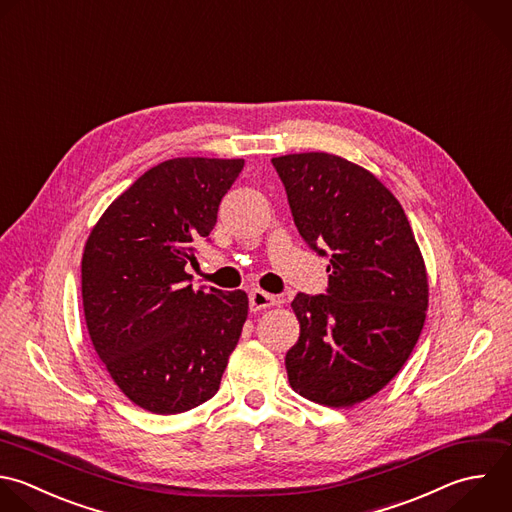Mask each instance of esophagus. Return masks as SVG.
<instances>
[{"label": "esophagus", "instance_id": "esophagus-1", "mask_svg": "<svg viewBox=\"0 0 512 512\" xmlns=\"http://www.w3.org/2000/svg\"><path fill=\"white\" fill-rule=\"evenodd\" d=\"M276 296L264 292V290H252L250 292V308L256 312V310H266L270 306H276Z\"/></svg>", "mask_w": 512, "mask_h": 512}]
</instances>
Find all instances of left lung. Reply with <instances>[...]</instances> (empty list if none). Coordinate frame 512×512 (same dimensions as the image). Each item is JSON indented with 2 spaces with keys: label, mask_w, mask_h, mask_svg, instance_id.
<instances>
[{
  "label": "left lung",
  "mask_w": 512,
  "mask_h": 512,
  "mask_svg": "<svg viewBox=\"0 0 512 512\" xmlns=\"http://www.w3.org/2000/svg\"><path fill=\"white\" fill-rule=\"evenodd\" d=\"M300 236L326 256V294H298L290 386L344 408L382 390L408 360L426 318L428 278L408 218L368 170L326 152L272 158ZM323 248L320 249L319 246Z\"/></svg>",
  "instance_id": "left-lung-1"
}]
</instances>
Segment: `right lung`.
<instances>
[{
  "instance_id": "right-lung-1",
  "label": "right lung",
  "mask_w": 512,
  "mask_h": 512,
  "mask_svg": "<svg viewBox=\"0 0 512 512\" xmlns=\"http://www.w3.org/2000/svg\"><path fill=\"white\" fill-rule=\"evenodd\" d=\"M244 160L174 158L140 176L92 228L82 298L92 344L140 408L178 414L210 400L248 318L244 290H194L192 242L208 238Z\"/></svg>"
}]
</instances>
